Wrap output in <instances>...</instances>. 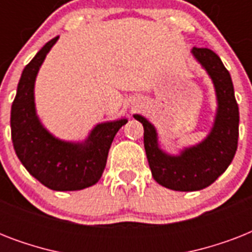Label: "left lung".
Segmentation results:
<instances>
[{
	"label": "left lung",
	"mask_w": 252,
	"mask_h": 252,
	"mask_svg": "<svg viewBox=\"0 0 252 252\" xmlns=\"http://www.w3.org/2000/svg\"><path fill=\"white\" fill-rule=\"evenodd\" d=\"M191 53L211 77L217 98L215 123L207 137L171 156L161 149L153 124L141 115H134L144 126V146L154 180L182 192L203 189L223 174L234 158L239 134V111L230 73L211 49L193 47Z\"/></svg>",
	"instance_id": "obj_1"
}]
</instances>
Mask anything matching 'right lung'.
I'll list each match as a JSON object with an SVG mask.
<instances>
[{"instance_id": "obj_1", "label": "right lung", "mask_w": 252, "mask_h": 252, "mask_svg": "<svg viewBox=\"0 0 252 252\" xmlns=\"http://www.w3.org/2000/svg\"><path fill=\"white\" fill-rule=\"evenodd\" d=\"M57 39L49 40L22 72L11 106V140L22 165L41 184L53 191H78L100 179L115 134L128 120L96 124L82 142L64 141L45 129L36 115L33 89L37 72Z\"/></svg>"}]
</instances>
